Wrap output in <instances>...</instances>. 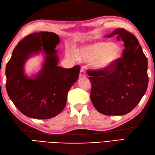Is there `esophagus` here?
Returning <instances> with one entry per match:
<instances>
[{"instance_id":"34e87169","label":"esophagus","mask_w":155,"mask_h":155,"mask_svg":"<svg viewBox=\"0 0 155 155\" xmlns=\"http://www.w3.org/2000/svg\"><path fill=\"white\" fill-rule=\"evenodd\" d=\"M79 77H86V74H85L84 70V69H83V68H82L81 69Z\"/></svg>"}]
</instances>
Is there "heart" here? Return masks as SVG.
I'll return each mask as SVG.
<instances>
[{
	"label": "heart",
	"instance_id": "b5f03b06",
	"mask_svg": "<svg viewBox=\"0 0 155 155\" xmlns=\"http://www.w3.org/2000/svg\"><path fill=\"white\" fill-rule=\"evenodd\" d=\"M122 56V48L113 42L103 41L83 47L78 52L68 50L66 57L71 61H77L80 59L86 62H93L92 67L97 71H104L116 63Z\"/></svg>",
	"mask_w": 155,
	"mask_h": 155
}]
</instances>
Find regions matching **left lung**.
I'll list each match as a JSON object with an SVG mask.
<instances>
[{
	"label": "left lung",
	"mask_w": 155,
	"mask_h": 155,
	"mask_svg": "<svg viewBox=\"0 0 155 155\" xmlns=\"http://www.w3.org/2000/svg\"><path fill=\"white\" fill-rule=\"evenodd\" d=\"M117 36L124 42L123 57L104 71H88L92 88L91 99L99 113L124 115L139 103L147 90L148 61L134 36L117 28L106 37Z\"/></svg>",
	"instance_id": "left-lung-1"
}]
</instances>
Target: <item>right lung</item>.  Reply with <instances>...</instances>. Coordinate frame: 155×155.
<instances>
[{
  "label": "right lung",
  "instance_id": "1",
  "mask_svg": "<svg viewBox=\"0 0 155 155\" xmlns=\"http://www.w3.org/2000/svg\"><path fill=\"white\" fill-rule=\"evenodd\" d=\"M60 38L54 32H35L20 41L6 67V88L9 98L21 113L29 118L48 119L61 113L66 106L68 92L78 80L80 66L63 68L58 66L55 48ZM42 54L41 68L30 77L25 64Z\"/></svg>",
  "mask_w": 155,
  "mask_h": 155
}]
</instances>
